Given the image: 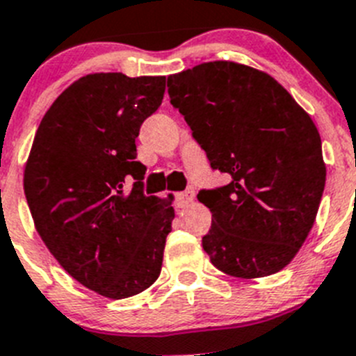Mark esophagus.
I'll list each match as a JSON object with an SVG mask.
<instances>
[{"label": "esophagus", "mask_w": 356, "mask_h": 356, "mask_svg": "<svg viewBox=\"0 0 356 356\" xmlns=\"http://www.w3.org/2000/svg\"><path fill=\"white\" fill-rule=\"evenodd\" d=\"M194 200V191L193 188H187L184 193H178L175 197V203H176V209H185V207Z\"/></svg>", "instance_id": "esophagus-1"}]
</instances>
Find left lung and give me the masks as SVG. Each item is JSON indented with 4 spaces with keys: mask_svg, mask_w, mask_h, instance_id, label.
I'll return each instance as SVG.
<instances>
[{
    "mask_svg": "<svg viewBox=\"0 0 356 356\" xmlns=\"http://www.w3.org/2000/svg\"><path fill=\"white\" fill-rule=\"evenodd\" d=\"M168 90L210 168L229 176L197 194L212 212L210 262L235 278L275 275L303 246L325 191L316 124L275 78L235 62L172 74Z\"/></svg>",
    "mask_w": 356,
    "mask_h": 356,
    "instance_id": "left-lung-1",
    "label": "left lung"
}]
</instances>
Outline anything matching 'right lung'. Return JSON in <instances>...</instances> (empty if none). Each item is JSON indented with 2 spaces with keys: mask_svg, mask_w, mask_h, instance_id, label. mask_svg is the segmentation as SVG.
I'll use <instances>...</instances> for the list:
<instances>
[{
  "mask_svg": "<svg viewBox=\"0 0 356 356\" xmlns=\"http://www.w3.org/2000/svg\"><path fill=\"white\" fill-rule=\"evenodd\" d=\"M163 90L165 76L80 78L42 118L24 168V196L44 244L76 282L112 300L159 278L175 219L171 197L144 194L146 168L135 160L140 124Z\"/></svg>",
  "mask_w": 356,
  "mask_h": 356,
  "instance_id": "add662e5",
  "label": "right lung"
}]
</instances>
